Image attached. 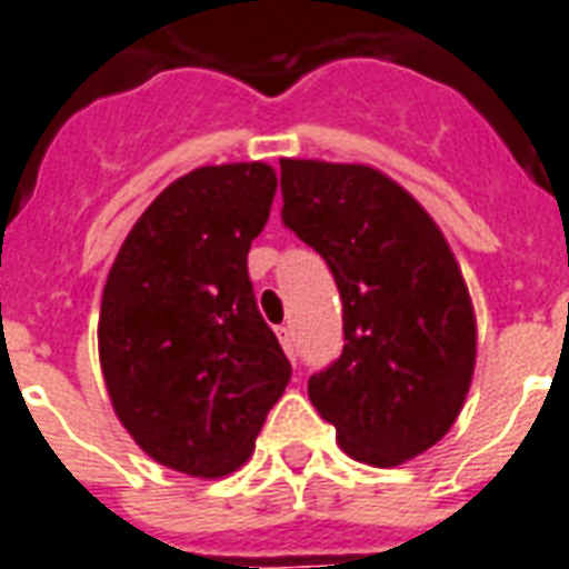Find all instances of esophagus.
<instances>
[{"mask_svg":"<svg viewBox=\"0 0 569 569\" xmlns=\"http://www.w3.org/2000/svg\"><path fill=\"white\" fill-rule=\"evenodd\" d=\"M277 339H280V346L286 348V355L292 357V355H295V337H292V328H277Z\"/></svg>","mask_w":569,"mask_h":569,"instance_id":"34e87169","label":"esophagus"}]
</instances>
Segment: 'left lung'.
<instances>
[{
	"label": "left lung",
	"mask_w": 569,
	"mask_h": 569,
	"mask_svg": "<svg viewBox=\"0 0 569 569\" xmlns=\"http://www.w3.org/2000/svg\"><path fill=\"white\" fill-rule=\"evenodd\" d=\"M283 223L333 271L342 355L307 383L348 458L398 467L440 442L476 372V310L449 241L369 164L280 159Z\"/></svg>",
	"instance_id": "left-lung-1"
}]
</instances>
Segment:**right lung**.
<instances>
[{
	"instance_id": "1",
	"label": "right lung",
	"mask_w": 569,
	"mask_h": 569,
	"mask_svg": "<svg viewBox=\"0 0 569 569\" xmlns=\"http://www.w3.org/2000/svg\"><path fill=\"white\" fill-rule=\"evenodd\" d=\"M274 191L266 162L173 180L129 230L102 289L111 407L156 463L191 478L236 472L292 378L248 277Z\"/></svg>"
}]
</instances>
